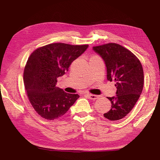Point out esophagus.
Returning a JSON list of instances; mask_svg holds the SVG:
<instances>
[{
  "label": "esophagus",
  "mask_w": 160,
  "mask_h": 160,
  "mask_svg": "<svg viewBox=\"0 0 160 160\" xmlns=\"http://www.w3.org/2000/svg\"><path fill=\"white\" fill-rule=\"evenodd\" d=\"M87 96V97H88L90 99H92V100H96L98 98V96L96 95H93V94H90V93H87V94H86Z\"/></svg>",
  "instance_id": "obj_1"
}]
</instances>
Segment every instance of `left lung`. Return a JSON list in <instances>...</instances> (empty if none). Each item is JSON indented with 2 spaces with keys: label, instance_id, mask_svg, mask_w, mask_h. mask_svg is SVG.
Returning <instances> with one entry per match:
<instances>
[{
  "label": "left lung",
  "instance_id": "1",
  "mask_svg": "<svg viewBox=\"0 0 160 160\" xmlns=\"http://www.w3.org/2000/svg\"><path fill=\"white\" fill-rule=\"evenodd\" d=\"M104 61L107 78L114 81L116 96L108 97L111 109L103 116L110 121L122 119L130 113L142 94L143 71L142 64L129 50L114 43L93 47Z\"/></svg>",
  "mask_w": 160,
  "mask_h": 160
}]
</instances>
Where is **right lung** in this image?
<instances>
[{
	"label": "right lung",
	"mask_w": 160,
	"mask_h": 160,
	"mask_svg": "<svg viewBox=\"0 0 160 160\" xmlns=\"http://www.w3.org/2000/svg\"><path fill=\"white\" fill-rule=\"evenodd\" d=\"M88 45L63 43L48 44L35 50L28 58L23 73L25 89L37 114L47 120L63 116L79 98L57 86L58 78L68 70Z\"/></svg>",
	"instance_id": "obj_1"
}]
</instances>
